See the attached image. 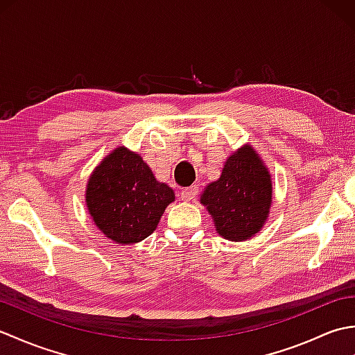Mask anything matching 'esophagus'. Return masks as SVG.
Wrapping results in <instances>:
<instances>
[{"mask_svg":"<svg viewBox=\"0 0 355 355\" xmlns=\"http://www.w3.org/2000/svg\"><path fill=\"white\" fill-rule=\"evenodd\" d=\"M198 189L197 186H189V187H184V189L180 192V200L183 201H192L195 197H197Z\"/></svg>","mask_w":355,"mask_h":355,"instance_id":"1","label":"esophagus"}]
</instances>
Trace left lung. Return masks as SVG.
Instances as JSON below:
<instances>
[{
    "instance_id": "obj_1",
    "label": "left lung",
    "mask_w": 355,
    "mask_h": 355,
    "mask_svg": "<svg viewBox=\"0 0 355 355\" xmlns=\"http://www.w3.org/2000/svg\"><path fill=\"white\" fill-rule=\"evenodd\" d=\"M200 201L224 239L238 243L259 233L270 215L273 183L258 150L245 143L229 155L220 178L206 186Z\"/></svg>"
}]
</instances>
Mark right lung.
Masks as SVG:
<instances>
[{"label": "right lung", "instance_id": "add662e5", "mask_svg": "<svg viewBox=\"0 0 355 355\" xmlns=\"http://www.w3.org/2000/svg\"><path fill=\"white\" fill-rule=\"evenodd\" d=\"M175 193L160 183L141 155L119 146L88 178L85 205L96 227L116 244L140 243L153 233Z\"/></svg>", "mask_w": 355, "mask_h": 355}]
</instances>
